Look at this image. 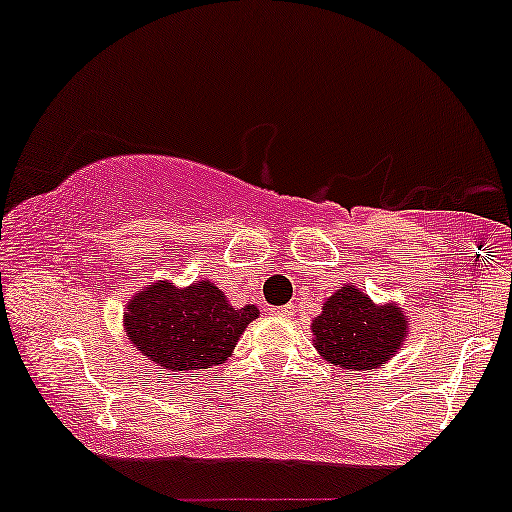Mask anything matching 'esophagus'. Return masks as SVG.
<instances>
[{
	"label": "esophagus",
	"instance_id": "esophagus-1",
	"mask_svg": "<svg viewBox=\"0 0 512 512\" xmlns=\"http://www.w3.org/2000/svg\"><path fill=\"white\" fill-rule=\"evenodd\" d=\"M272 315H276V317H291L293 315V305H281V308H272Z\"/></svg>",
	"mask_w": 512,
	"mask_h": 512
}]
</instances>
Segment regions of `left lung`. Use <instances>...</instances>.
Here are the masks:
<instances>
[{"label":"left lung","mask_w":512,"mask_h":512,"mask_svg":"<svg viewBox=\"0 0 512 512\" xmlns=\"http://www.w3.org/2000/svg\"><path fill=\"white\" fill-rule=\"evenodd\" d=\"M315 346L327 361L346 370H370L399 349L407 337V317L397 305H375L354 286L327 298L313 322Z\"/></svg>","instance_id":"8db88e82"}]
</instances>
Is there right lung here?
I'll use <instances>...</instances> for the list:
<instances>
[{"mask_svg": "<svg viewBox=\"0 0 512 512\" xmlns=\"http://www.w3.org/2000/svg\"><path fill=\"white\" fill-rule=\"evenodd\" d=\"M255 317V305L233 308L211 281L182 291L163 281L134 296L125 327L149 361L166 370H197L226 361Z\"/></svg>", "mask_w": 512, "mask_h": 512, "instance_id": "1", "label": "right lung"}]
</instances>
